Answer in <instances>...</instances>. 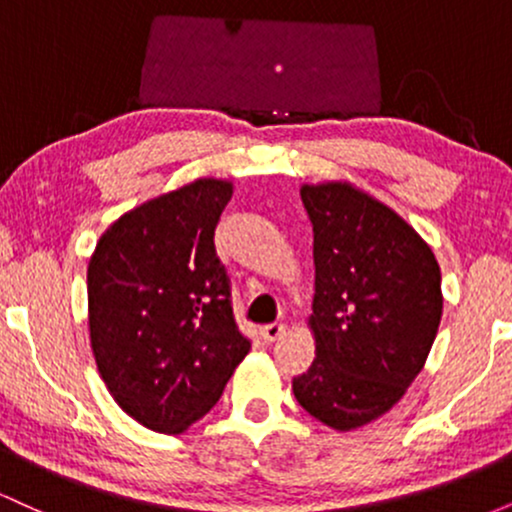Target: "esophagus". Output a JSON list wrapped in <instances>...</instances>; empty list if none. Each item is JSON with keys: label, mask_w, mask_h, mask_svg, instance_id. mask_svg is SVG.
I'll use <instances>...</instances> for the list:
<instances>
[{"label": "esophagus", "mask_w": 512, "mask_h": 512, "mask_svg": "<svg viewBox=\"0 0 512 512\" xmlns=\"http://www.w3.org/2000/svg\"><path fill=\"white\" fill-rule=\"evenodd\" d=\"M286 334V327L281 325V322H272V325H264L260 330V337L264 339L267 344L276 342V339H281Z\"/></svg>", "instance_id": "obj_1"}]
</instances>
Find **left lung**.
Segmentation results:
<instances>
[{
  "label": "left lung",
  "instance_id": "8db88e82",
  "mask_svg": "<svg viewBox=\"0 0 512 512\" xmlns=\"http://www.w3.org/2000/svg\"><path fill=\"white\" fill-rule=\"evenodd\" d=\"M313 221L315 358L293 378L298 404L334 431L387 414L416 375L443 317L431 245L349 180L305 182Z\"/></svg>",
  "mask_w": 512,
  "mask_h": 512
}]
</instances>
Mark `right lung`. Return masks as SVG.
<instances>
[{"mask_svg": "<svg viewBox=\"0 0 512 512\" xmlns=\"http://www.w3.org/2000/svg\"><path fill=\"white\" fill-rule=\"evenodd\" d=\"M233 190L197 178L146 199L105 228L88 260L96 368L117 407L151 431L185 433L250 351L214 250Z\"/></svg>", "mask_w": 512, "mask_h": 512, "instance_id": "right-lung-1", "label": "right lung"}]
</instances>
